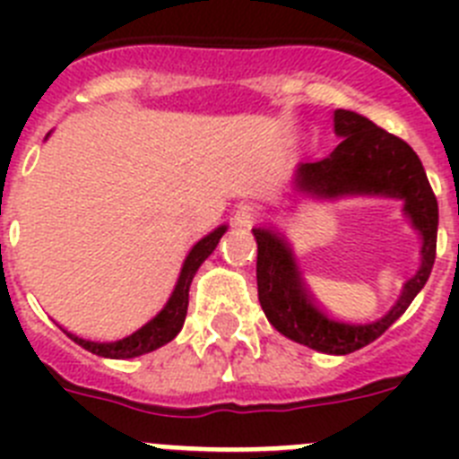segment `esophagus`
<instances>
[{
	"label": "esophagus",
	"instance_id": "obj_1",
	"mask_svg": "<svg viewBox=\"0 0 459 459\" xmlns=\"http://www.w3.org/2000/svg\"><path fill=\"white\" fill-rule=\"evenodd\" d=\"M257 216H259L257 206L250 204V202H243V204H238L237 211H234V225L248 227Z\"/></svg>",
	"mask_w": 459,
	"mask_h": 459
}]
</instances>
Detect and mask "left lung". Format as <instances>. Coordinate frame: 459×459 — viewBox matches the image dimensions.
<instances>
[{"label": "left lung", "instance_id": "obj_1", "mask_svg": "<svg viewBox=\"0 0 459 459\" xmlns=\"http://www.w3.org/2000/svg\"><path fill=\"white\" fill-rule=\"evenodd\" d=\"M338 147L317 163H301L294 174V190L303 197H393L403 200L404 216L420 234V266L384 317L368 324H347L328 317L303 285L296 257L282 234L255 227L257 238V294L266 319L285 338L324 354H351L379 338L403 317L432 273L437 255L439 206L429 188L420 158L407 142L372 124L351 109H335Z\"/></svg>", "mask_w": 459, "mask_h": 459}]
</instances>
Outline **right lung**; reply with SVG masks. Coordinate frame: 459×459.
Instances as JSON below:
<instances>
[{"instance_id": "right-lung-1", "label": "right lung", "mask_w": 459, "mask_h": 459, "mask_svg": "<svg viewBox=\"0 0 459 459\" xmlns=\"http://www.w3.org/2000/svg\"><path fill=\"white\" fill-rule=\"evenodd\" d=\"M225 232L227 225H221L216 227L213 232L206 234L204 238H200V241L195 243L193 248H190V253L186 255L179 280H177L172 296L168 299L165 307L158 312L152 322H147L142 328H137L135 333H131L128 338L115 340V342H93V340L78 338V335L73 333H68V338H71L73 342H78L80 347H84L87 351H91V354L105 356V359H135V356L149 354V351L168 344L169 340L177 338V333L184 328L186 312H188V291L195 273H197V269L202 266V262L216 250L218 241H221V237Z\"/></svg>"}]
</instances>
